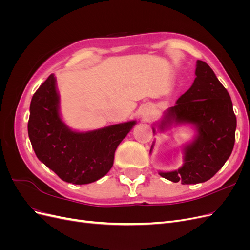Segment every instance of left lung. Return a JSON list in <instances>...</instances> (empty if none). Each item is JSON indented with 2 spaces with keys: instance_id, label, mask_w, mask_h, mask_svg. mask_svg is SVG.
<instances>
[{
  "instance_id": "left-lung-1",
  "label": "left lung",
  "mask_w": 250,
  "mask_h": 250,
  "mask_svg": "<svg viewBox=\"0 0 250 250\" xmlns=\"http://www.w3.org/2000/svg\"><path fill=\"white\" fill-rule=\"evenodd\" d=\"M195 75L192 86L156 124L161 131L186 124L196 130L193 141L183 147L184 165L175 171L160 172L162 177L183 185L204 183L213 177L229 160L236 139L237 119L229 92L201 60H197ZM153 146L154 143L150 153Z\"/></svg>"
}]
</instances>
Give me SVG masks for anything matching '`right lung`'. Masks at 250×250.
I'll return each mask as SVG.
<instances>
[{
	"mask_svg": "<svg viewBox=\"0 0 250 250\" xmlns=\"http://www.w3.org/2000/svg\"><path fill=\"white\" fill-rule=\"evenodd\" d=\"M135 124L129 121L85 132L72 130L60 117L56 79L51 74L32 97L28 134L37 158L59 178L86 185L106 175L117 147Z\"/></svg>",
	"mask_w": 250,
	"mask_h": 250,
	"instance_id": "right-lung-1",
	"label": "right lung"
}]
</instances>
